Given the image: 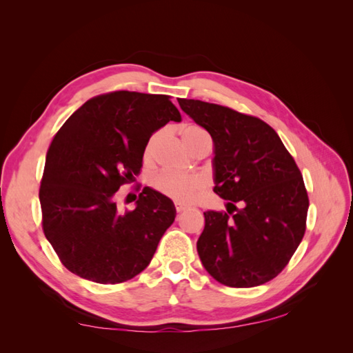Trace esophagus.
<instances>
[{
	"label": "esophagus",
	"instance_id": "34e87169",
	"mask_svg": "<svg viewBox=\"0 0 353 353\" xmlns=\"http://www.w3.org/2000/svg\"><path fill=\"white\" fill-rule=\"evenodd\" d=\"M174 208H176V212L177 214H181V212H183V211H186V209H188V206H185L182 203H176Z\"/></svg>",
	"mask_w": 353,
	"mask_h": 353
}]
</instances>
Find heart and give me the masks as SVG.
<instances>
[{"instance_id":"1","label":"heart","mask_w":353,"mask_h":353,"mask_svg":"<svg viewBox=\"0 0 353 353\" xmlns=\"http://www.w3.org/2000/svg\"><path fill=\"white\" fill-rule=\"evenodd\" d=\"M206 134L208 133L196 124H183L181 127V138L185 147L188 150H191L192 145L196 144L201 137H206ZM161 138V132H154L152 137L148 138L144 147L145 161L153 159L156 147L159 144ZM150 185H152V188L156 192H159L162 196L174 201H179V203H192V201H196L200 197V194L203 192L206 182L203 177H200L197 174H177V172L171 171H161L156 172V174L150 179Z\"/></svg>"}]
</instances>
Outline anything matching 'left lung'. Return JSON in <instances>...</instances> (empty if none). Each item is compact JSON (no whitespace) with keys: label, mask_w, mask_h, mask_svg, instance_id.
I'll list each match as a JSON object with an SVG mask.
<instances>
[{"label":"left lung","mask_w":353,"mask_h":353,"mask_svg":"<svg viewBox=\"0 0 353 353\" xmlns=\"http://www.w3.org/2000/svg\"><path fill=\"white\" fill-rule=\"evenodd\" d=\"M179 104L212 137L214 192L229 201L228 211L205 212L197 241L201 264L234 288L274 279L306 230L310 200L301 170L262 119L200 100Z\"/></svg>","instance_id":"1"}]
</instances>
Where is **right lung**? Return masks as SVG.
<instances>
[{
    "label": "right lung",
    "mask_w": 353,
    "mask_h": 353,
    "mask_svg": "<svg viewBox=\"0 0 353 353\" xmlns=\"http://www.w3.org/2000/svg\"><path fill=\"white\" fill-rule=\"evenodd\" d=\"M170 121L182 117L168 95L115 91L88 100L54 134L39 190L42 229L71 273L114 285L150 264L174 205L145 186L137 208L119 211L115 194L134 181L145 142Z\"/></svg>",
    "instance_id": "1"
}]
</instances>
